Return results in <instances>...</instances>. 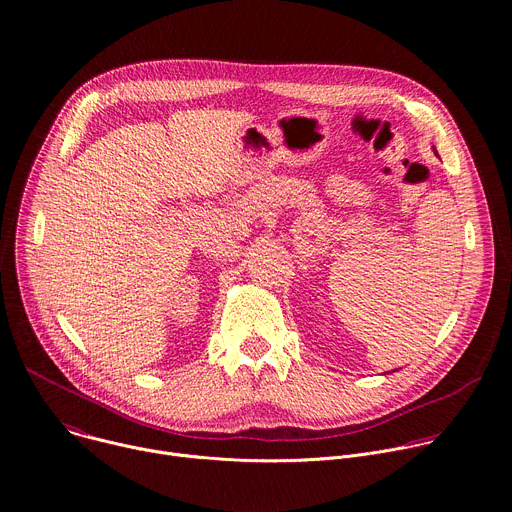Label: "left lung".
<instances>
[{"mask_svg":"<svg viewBox=\"0 0 512 512\" xmlns=\"http://www.w3.org/2000/svg\"><path fill=\"white\" fill-rule=\"evenodd\" d=\"M433 152H435V148H433ZM435 154H437V152H435Z\"/></svg>","mask_w":512,"mask_h":512,"instance_id":"left-lung-1","label":"left lung"}]
</instances>
